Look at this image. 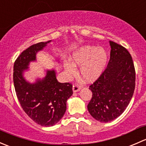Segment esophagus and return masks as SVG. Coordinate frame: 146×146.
<instances>
[{
    "label": "esophagus",
    "mask_w": 146,
    "mask_h": 146,
    "mask_svg": "<svg viewBox=\"0 0 146 146\" xmlns=\"http://www.w3.org/2000/svg\"><path fill=\"white\" fill-rule=\"evenodd\" d=\"M80 88H81V86H80V85H79L77 83H75L73 86V92H78V91L80 90Z\"/></svg>",
    "instance_id": "esophagus-1"
}]
</instances>
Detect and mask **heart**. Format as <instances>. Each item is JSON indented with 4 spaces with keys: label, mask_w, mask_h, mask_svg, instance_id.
Wrapping results in <instances>:
<instances>
[{
    "label": "heart",
    "mask_w": 146,
    "mask_h": 146,
    "mask_svg": "<svg viewBox=\"0 0 146 146\" xmlns=\"http://www.w3.org/2000/svg\"><path fill=\"white\" fill-rule=\"evenodd\" d=\"M107 54L104 48L95 46H84L76 51L70 58L71 63H65L64 68L70 76L76 73V66H80V74L86 81L96 80L104 70Z\"/></svg>",
    "instance_id": "1"
}]
</instances>
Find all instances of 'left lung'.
Returning a JSON list of instances; mask_svg holds the SVG:
<instances>
[{
    "instance_id": "1",
    "label": "left lung",
    "mask_w": 146,
    "mask_h": 146,
    "mask_svg": "<svg viewBox=\"0 0 146 146\" xmlns=\"http://www.w3.org/2000/svg\"><path fill=\"white\" fill-rule=\"evenodd\" d=\"M110 58L105 70L89 89L92 96L88 110L101 122L117 119L129 105L135 90L136 71L133 59L125 47L110 41Z\"/></svg>"
}]
</instances>
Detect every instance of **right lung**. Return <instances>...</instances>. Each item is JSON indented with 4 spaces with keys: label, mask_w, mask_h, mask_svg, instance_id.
I'll return each mask as SVG.
<instances>
[{
    "label": "right lung",
    "mask_w": 146,
    "mask_h": 146,
    "mask_svg": "<svg viewBox=\"0 0 146 146\" xmlns=\"http://www.w3.org/2000/svg\"><path fill=\"white\" fill-rule=\"evenodd\" d=\"M46 42H39L27 48L15 60L13 67V82L17 98L28 117L42 126L58 123L66 110V101L73 95V85L61 83L54 70H47L44 79L31 84L25 80L23 73L29 62L36 60V54L43 49Z\"/></svg>",
    "instance_id": "right-lung-1"
}]
</instances>
